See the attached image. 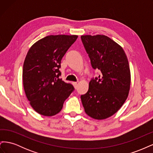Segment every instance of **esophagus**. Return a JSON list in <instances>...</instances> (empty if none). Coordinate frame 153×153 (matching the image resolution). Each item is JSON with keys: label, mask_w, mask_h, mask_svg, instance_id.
I'll return each instance as SVG.
<instances>
[{"label": "esophagus", "mask_w": 153, "mask_h": 153, "mask_svg": "<svg viewBox=\"0 0 153 153\" xmlns=\"http://www.w3.org/2000/svg\"><path fill=\"white\" fill-rule=\"evenodd\" d=\"M73 85L74 87H75V89H76V87H77V83H76V82H73Z\"/></svg>", "instance_id": "esophagus-1"}]
</instances>
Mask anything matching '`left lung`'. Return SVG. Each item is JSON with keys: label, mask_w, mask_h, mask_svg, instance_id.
<instances>
[{"label": "left lung", "mask_w": 153, "mask_h": 153, "mask_svg": "<svg viewBox=\"0 0 153 153\" xmlns=\"http://www.w3.org/2000/svg\"><path fill=\"white\" fill-rule=\"evenodd\" d=\"M81 39L92 68L101 71L81 95L82 103L89 116L105 119L116 113L128 98L131 83L128 59L121 46L107 36L85 35Z\"/></svg>", "instance_id": "obj_1"}]
</instances>
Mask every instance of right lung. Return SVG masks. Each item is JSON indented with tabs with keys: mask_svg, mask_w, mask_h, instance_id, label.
Returning <instances> with one entry per match:
<instances>
[{
	"mask_svg": "<svg viewBox=\"0 0 153 153\" xmlns=\"http://www.w3.org/2000/svg\"><path fill=\"white\" fill-rule=\"evenodd\" d=\"M76 35H50L36 42L27 52L23 66V84L33 109L45 116H53L74 91L62 81L59 71L64 55L75 43Z\"/></svg>",
	"mask_w": 153,
	"mask_h": 153,
	"instance_id": "add662e5",
	"label": "right lung"
}]
</instances>
